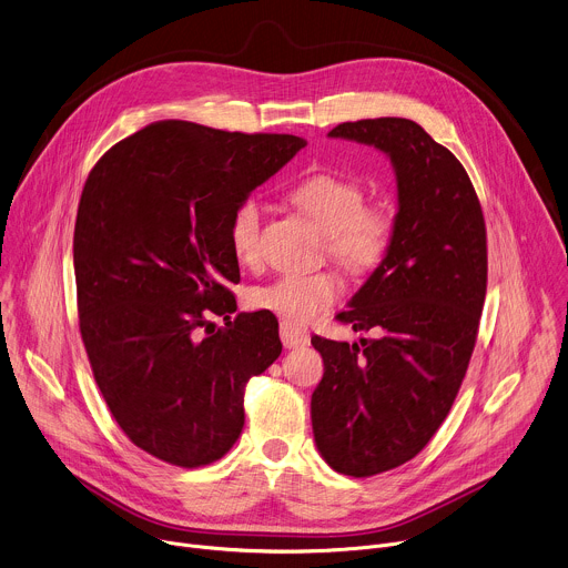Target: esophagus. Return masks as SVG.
<instances>
[{
	"mask_svg": "<svg viewBox=\"0 0 568 568\" xmlns=\"http://www.w3.org/2000/svg\"><path fill=\"white\" fill-rule=\"evenodd\" d=\"M281 342L285 348H298L310 342V335L303 328L292 326V323H281Z\"/></svg>",
	"mask_w": 568,
	"mask_h": 568,
	"instance_id": "obj_1",
	"label": "esophagus"
}]
</instances>
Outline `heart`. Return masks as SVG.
<instances>
[{
	"label": "heart",
	"instance_id": "1",
	"mask_svg": "<svg viewBox=\"0 0 568 568\" xmlns=\"http://www.w3.org/2000/svg\"><path fill=\"white\" fill-rule=\"evenodd\" d=\"M292 204L326 233L328 254L348 272H368L386 254L395 217L386 202L364 200L359 182L333 171L301 178L287 191ZM263 206L256 197L242 200L229 217V245L237 263L254 267L261 261ZM344 292L333 270L285 274L252 292V303L281 316L292 326L316 318Z\"/></svg>",
	"mask_w": 568,
	"mask_h": 568
}]
</instances>
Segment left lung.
Returning a JSON list of instances; mask_svg holds the SVG:
<instances>
[{"label": "left lung", "instance_id": "left-lung-1", "mask_svg": "<svg viewBox=\"0 0 568 568\" xmlns=\"http://www.w3.org/2000/svg\"><path fill=\"white\" fill-rule=\"evenodd\" d=\"M328 136L382 150L397 182L386 256L337 314L377 337H312L323 357L310 404L316 449L359 478L412 460L447 418L476 344L488 245L463 164L416 121L364 119Z\"/></svg>", "mask_w": 568, "mask_h": 568}]
</instances>
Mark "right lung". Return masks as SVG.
Returning <instances> with one entry per match:
<instances>
[{
	"label": "right lung",
	"mask_w": 568,
	"mask_h": 568,
	"mask_svg": "<svg viewBox=\"0 0 568 568\" xmlns=\"http://www.w3.org/2000/svg\"><path fill=\"white\" fill-rule=\"evenodd\" d=\"M303 145L156 121L112 145L85 182L73 229L80 335L114 420L159 460L222 458L245 425L247 382L283 351L272 312L231 321L229 217Z\"/></svg>",
	"instance_id": "obj_1"
}]
</instances>
